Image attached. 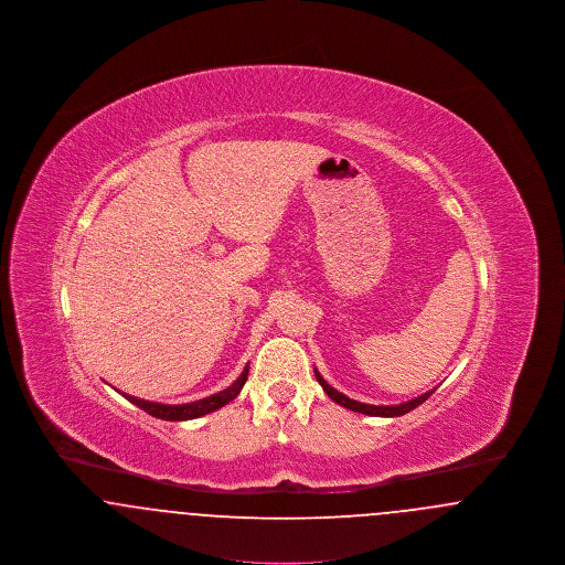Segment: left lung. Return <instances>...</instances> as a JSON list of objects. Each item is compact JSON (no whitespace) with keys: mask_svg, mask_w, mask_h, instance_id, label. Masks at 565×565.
Returning a JSON list of instances; mask_svg holds the SVG:
<instances>
[{"mask_svg":"<svg viewBox=\"0 0 565 565\" xmlns=\"http://www.w3.org/2000/svg\"><path fill=\"white\" fill-rule=\"evenodd\" d=\"M316 379L320 381V385H322L323 392L328 394L330 401H334V403L341 404V406H345V408H350V411H355V413H364V415H373V417H401L404 413L413 411L415 406L426 403L431 394H434V390H436V387H434L430 392H426V394H422V396H417V398H413V401H408V403L376 406V404H364L358 403V401H351L345 394L337 392L332 385H328V383L323 381V376L318 373V369H316Z\"/></svg>","mask_w":565,"mask_h":565,"instance_id":"1","label":"left lung"}]
</instances>
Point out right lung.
<instances>
[{
	"label": "right lung",
	"instance_id": "obj_1",
	"mask_svg": "<svg viewBox=\"0 0 565 565\" xmlns=\"http://www.w3.org/2000/svg\"><path fill=\"white\" fill-rule=\"evenodd\" d=\"M247 373H249V366L243 369L242 375H239V379H237L231 387L217 392L214 396H207V398H203V401H196V403L162 404L141 401V398H135V396H129V394H122V396H125L129 403L139 406L141 411H146L148 415L157 417V419H164V422H186V419H196V417H201V415H207V413H212L215 408H222L224 404L235 401L237 394L242 392L245 381H247Z\"/></svg>",
	"mask_w": 565,
	"mask_h": 565
}]
</instances>
